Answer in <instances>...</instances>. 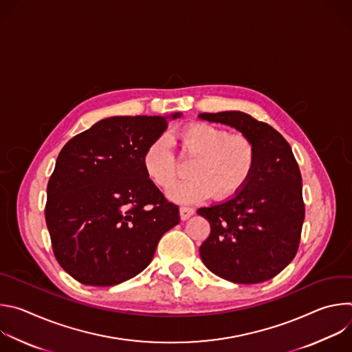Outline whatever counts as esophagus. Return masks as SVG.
Masks as SVG:
<instances>
[{"label": "esophagus", "instance_id": "1", "mask_svg": "<svg viewBox=\"0 0 352 352\" xmlns=\"http://www.w3.org/2000/svg\"><path fill=\"white\" fill-rule=\"evenodd\" d=\"M195 210L192 208H186V206H181L179 208V216H181V220H188L190 216H193Z\"/></svg>", "mask_w": 352, "mask_h": 352}]
</instances>
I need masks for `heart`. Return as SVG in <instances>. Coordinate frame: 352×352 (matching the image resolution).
Wrapping results in <instances>:
<instances>
[{
	"mask_svg": "<svg viewBox=\"0 0 352 352\" xmlns=\"http://www.w3.org/2000/svg\"><path fill=\"white\" fill-rule=\"evenodd\" d=\"M182 155L195 157L189 167L192 178L168 189V196L181 204L200 202L214 193L227 199L241 192L256 166L255 143L246 135L206 122H195L179 132ZM146 175L160 188H168L178 177V162L168 136H160L143 155Z\"/></svg>",
	"mask_w": 352,
	"mask_h": 352,
	"instance_id": "b5f03b06",
	"label": "heart"
}]
</instances>
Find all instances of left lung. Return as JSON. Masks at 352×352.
Returning a JSON list of instances; mask_svg holds the SVG:
<instances>
[{
    "instance_id": "obj_1",
    "label": "left lung",
    "mask_w": 352,
    "mask_h": 352,
    "mask_svg": "<svg viewBox=\"0 0 352 352\" xmlns=\"http://www.w3.org/2000/svg\"><path fill=\"white\" fill-rule=\"evenodd\" d=\"M199 118L230 125L256 147V166L245 188L226 202L197 210L210 223L200 258L231 283L267 281L295 258L305 219L302 178L291 146L273 126L241 111L204 113Z\"/></svg>"
}]
</instances>
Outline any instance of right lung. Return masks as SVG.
<instances>
[{
  "label": "right lung",
  "mask_w": 352,
  "mask_h": 352,
  "mask_svg": "<svg viewBox=\"0 0 352 352\" xmlns=\"http://www.w3.org/2000/svg\"><path fill=\"white\" fill-rule=\"evenodd\" d=\"M178 117H110L63 147L47 185L45 223L56 259L76 281L110 287L135 277L179 223L178 206L143 168L147 146Z\"/></svg>",
  "instance_id": "add662e5"
}]
</instances>
